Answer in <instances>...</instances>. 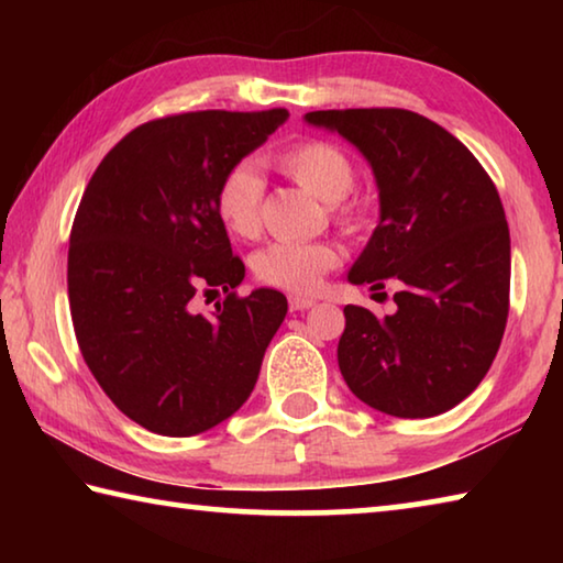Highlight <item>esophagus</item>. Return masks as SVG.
Returning <instances> with one entry per match:
<instances>
[{
    "mask_svg": "<svg viewBox=\"0 0 563 563\" xmlns=\"http://www.w3.org/2000/svg\"><path fill=\"white\" fill-rule=\"evenodd\" d=\"M310 308H316V300L305 298V295H290V310L302 312V310H310Z\"/></svg>",
    "mask_w": 563,
    "mask_h": 563,
    "instance_id": "esophagus-1",
    "label": "esophagus"
}]
</instances>
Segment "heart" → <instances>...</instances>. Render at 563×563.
Returning a JSON list of instances; mask_svg holds the SVG:
<instances>
[{"label":"heart","mask_w":563,"mask_h":563,"mask_svg":"<svg viewBox=\"0 0 563 563\" xmlns=\"http://www.w3.org/2000/svg\"><path fill=\"white\" fill-rule=\"evenodd\" d=\"M273 166L295 180L322 203H328L335 221L345 228L360 223V211L347 201L355 186V166L340 146L322 139H305L273 154ZM263 176L253 164H235L218 180L213 208L221 225L233 238H255L261 231ZM340 263V251L332 243H271L253 255L255 280L268 288L288 292H312L322 275Z\"/></svg>","instance_id":"heart-1"}]
</instances>
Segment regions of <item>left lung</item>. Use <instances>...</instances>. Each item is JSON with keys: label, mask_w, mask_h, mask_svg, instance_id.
<instances>
[{"label": "left lung", "mask_w": 563, "mask_h": 563, "mask_svg": "<svg viewBox=\"0 0 563 563\" xmlns=\"http://www.w3.org/2000/svg\"><path fill=\"white\" fill-rule=\"evenodd\" d=\"M369 161L379 223L347 273L355 285L397 280V312L347 305L338 365L379 412L442 415L489 373L509 316L511 245L487 170L440 123L407 109L310 111Z\"/></svg>", "instance_id": "left-lung-1"}]
</instances>
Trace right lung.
<instances>
[{"label":"right lung","mask_w":563,"mask_h":563,"mask_svg":"<svg viewBox=\"0 0 563 563\" xmlns=\"http://www.w3.org/2000/svg\"><path fill=\"white\" fill-rule=\"evenodd\" d=\"M285 119L190 111L141 123L84 190L66 271L76 342L111 402L148 432L201 434L241 409L285 320L283 292H235L245 265L213 208L225 170ZM218 291L211 319L192 310Z\"/></svg>","instance_id":"add662e5"}]
</instances>
